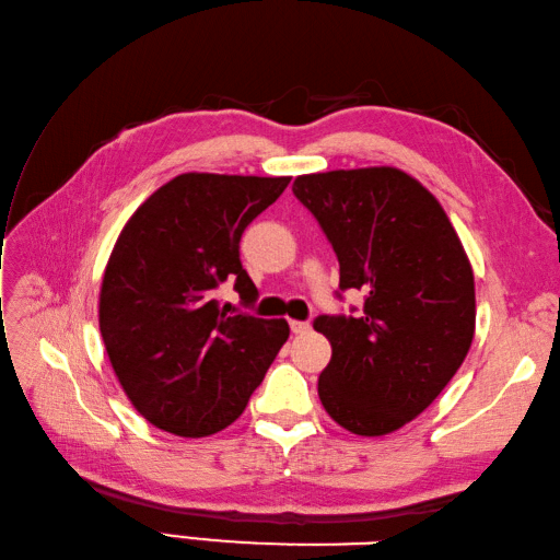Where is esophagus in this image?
Listing matches in <instances>:
<instances>
[{
  "instance_id": "obj_1",
  "label": "esophagus",
  "mask_w": 560,
  "mask_h": 560,
  "mask_svg": "<svg viewBox=\"0 0 560 560\" xmlns=\"http://www.w3.org/2000/svg\"><path fill=\"white\" fill-rule=\"evenodd\" d=\"M289 324H291V331H293V334H305V331H310V322H298V319H291Z\"/></svg>"
}]
</instances>
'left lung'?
Returning <instances> with one entry per match:
<instances>
[{
    "label": "left lung",
    "instance_id": "obj_1",
    "mask_svg": "<svg viewBox=\"0 0 560 560\" xmlns=\"http://www.w3.org/2000/svg\"><path fill=\"white\" fill-rule=\"evenodd\" d=\"M293 195L339 257L336 298L355 316L319 315L331 343L319 400L348 432H396L458 372L475 336V277L436 198L392 166L298 176Z\"/></svg>",
    "mask_w": 560,
    "mask_h": 560
}]
</instances>
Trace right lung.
Instances as JSON below:
<instances>
[{
    "label": "right lung",
    "instance_id": "1",
    "mask_svg": "<svg viewBox=\"0 0 560 560\" xmlns=\"http://www.w3.org/2000/svg\"><path fill=\"white\" fill-rule=\"evenodd\" d=\"M291 178L180 174L142 202L114 245L100 331L136 410L178 436L221 432L248 406L289 339V322L226 315L214 291L257 289L241 236Z\"/></svg>",
    "mask_w": 560,
    "mask_h": 560
}]
</instances>
